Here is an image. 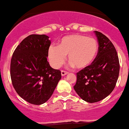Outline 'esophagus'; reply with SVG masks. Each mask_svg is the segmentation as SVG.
Segmentation results:
<instances>
[{"label": "esophagus", "instance_id": "34e87169", "mask_svg": "<svg viewBox=\"0 0 129 129\" xmlns=\"http://www.w3.org/2000/svg\"><path fill=\"white\" fill-rule=\"evenodd\" d=\"M61 73L62 76H65V75H67L68 73L67 71H63V70H61Z\"/></svg>", "mask_w": 129, "mask_h": 129}]
</instances>
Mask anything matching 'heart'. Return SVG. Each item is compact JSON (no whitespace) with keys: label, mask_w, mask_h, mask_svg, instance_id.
<instances>
[{"label":"heart","mask_w":129,"mask_h":129,"mask_svg":"<svg viewBox=\"0 0 129 129\" xmlns=\"http://www.w3.org/2000/svg\"><path fill=\"white\" fill-rule=\"evenodd\" d=\"M99 44L93 38L79 34L65 36L58 46L52 45L48 51L49 62L54 68L64 63L66 55L71 66L84 69L90 66L96 58Z\"/></svg>","instance_id":"1"}]
</instances>
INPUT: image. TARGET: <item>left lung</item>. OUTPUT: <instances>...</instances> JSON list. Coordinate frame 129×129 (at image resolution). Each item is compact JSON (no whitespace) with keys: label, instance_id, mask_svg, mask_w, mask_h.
<instances>
[{"label":"left lung","instance_id":"8db88e82","mask_svg":"<svg viewBox=\"0 0 129 129\" xmlns=\"http://www.w3.org/2000/svg\"><path fill=\"white\" fill-rule=\"evenodd\" d=\"M99 51L94 61L76 73L74 89L82 100L95 103L108 96L114 89L119 75L118 54L112 42L99 31H94Z\"/></svg>","mask_w":129,"mask_h":129}]
</instances>
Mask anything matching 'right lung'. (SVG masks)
<instances>
[{"mask_svg":"<svg viewBox=\"0 0 129 129\" xmlns=\"http://www.w3.org/2000/svg\"><path fill=\"white\" fill-rule=\"evenodd\" d=\"M51 41L45 34H31L17 46L11 63V77L16 92L33 105L46 102L61 78V71L47 60Z\"/></svg>","mask_w":129,"mask_h":129,"instance_id":"right-lung-1","label":"right lung"}]
</instances>
